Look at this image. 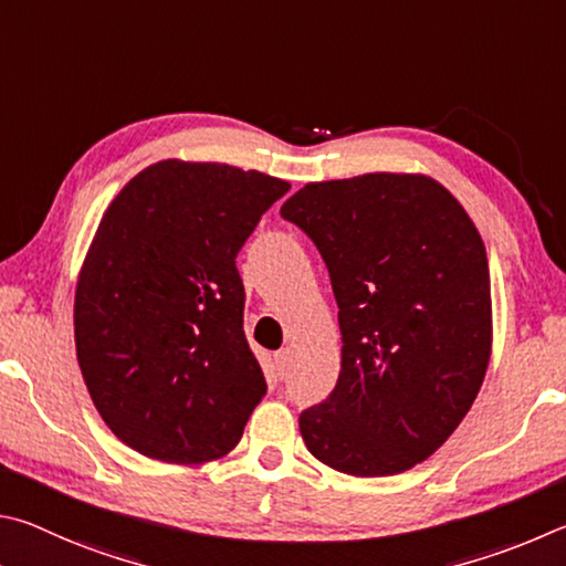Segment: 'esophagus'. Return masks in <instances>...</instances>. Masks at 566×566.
Listing matches in <instances>:
<instances>
[{
  "mask_svg": "<svg viewBox=\"0 0 566 566\" xmlns=\"http://www.w3.org/2000/svg\"><path fill=\"white\" fill-rule=\"evenodd\" d=\"M291 358H293V350L291 348H281V350L275 353L277 375H285V370H289V365H291Z\"/></svg>",
  "mask_w": 566,
  "mask_h": 566,
  "instance_id": "esophagus-1",
  "label": "esophagus"
}]
</instances>
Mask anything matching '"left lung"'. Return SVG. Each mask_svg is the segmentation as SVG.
<instances>
[{"label":"left lung","instance_id":"left-lung-1","mask_svg":"<svg viewBox=\"0 0 566 566\" xmlns=\"http://www.w3.org/2000/svg\"><path fill=\"white\" fill-rule=\"evenodd\" d=\"M328 265L343 358L331 398L301 415L315 460L353 478L415 468L458 430L492 353L482 235L424 174L305 184L281 206Z\"/></svg>","mask_w":566,"mask_h":566}]
</instances>
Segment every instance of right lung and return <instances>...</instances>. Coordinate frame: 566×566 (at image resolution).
Wrapping results in <instances>:
<instances>
[{"label": "right lung", "instance_id": "1", "mask_svg": "<svg viewBox=\"0 0 566 566\" xmlns=\"http://www.w3.org/2000/svg\"><path fill=\"white\" fill-rule=\"evenodd\" d=\"M289 188L166 158L108 203L78 271L74 340L98 415L132 450L201 464L241 440L268 385L243 333L235 255Z\"/></svg>", "mask_w": 566, "mask_h": 566}]
</instances>
